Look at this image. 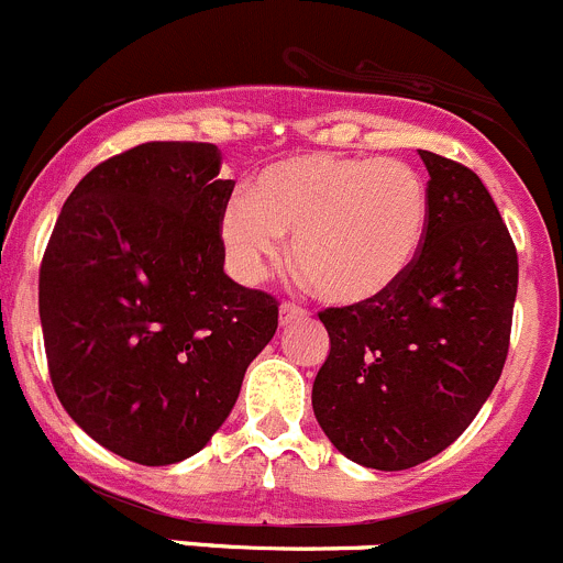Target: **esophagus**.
I'll return each instance as SVG.
<instances>
[{
    "mask_svg": "<svg viewBox=\"0 0 563 563\" xmlns=\"http://www.w3.org/2000/svg\"><path fill=\"white\" fill-rule=\"evenodd\" d=\"M301 318H307V309L296 307V303H282V307H278V323L282 325L292 323V320H301Z\"/></svg>",
    "mask_w": 563,
    "mask_h": 563,
    "instance_id": "1",
    "label": "esophagus"
}]
</instances>
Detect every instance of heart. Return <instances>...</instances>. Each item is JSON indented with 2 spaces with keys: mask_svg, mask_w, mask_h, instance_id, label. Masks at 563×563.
<instances>
[{
  "mask_svg": "<svg viewBox=\"0 0 563 563\" xmlns=\"http://www.w3.org/2000/svg\"><path fill=\"white\" fill-rule=\"evenodd\" d=\"M428 227L420 170L393 157L312 152L265 165L223 207L221 245L229 267L256 285L285 254L318 296L353 307L382 298L409 273Z\"/></svg>",
  "mask_w": 563,
  "mask_h": 563,
  "instance_id": "obj_1",
  "label": "heart"
}]
</instances>
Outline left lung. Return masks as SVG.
Returning a JSON list of instances; mask_svg holds the SVG:
<instances>
[{
  "label": "left lung",
  "instance_id": "left-lung-1",
  "mask_svg": "<svg viewBox=\"0 0 563 563\" xmlns=\"http://www.w3.org/2000/svg\"><path fill=\"white\" fill-rule=\"evenodd\" d=\"M428 227L415 265L382 298L320 312L329 356L312 409L362 467L409 470L475 420L506 365L517 251L484 181L422 152Z\"/></svg>",
  "mask_w": 563,
  "mask_h": 563
}]
</instances>
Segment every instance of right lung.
Instances as JSON below:
<instances>
[{
	"mask_svg": "<svg viewBox=\"0 0 563 563\" xmlns=\"http://www.w3.org/2000/svg\"><path fill=\"white\" fill-rule=\"evenodd\" d=\"M212 143H143L96 165L46 245L37 309L63 409L146 467L190 459L223 426L276 298L223 273L232 196Z\"/></svg>",
	"mask_w": 563,
	"mask_h": 563,
	"instance_id": "add662e5",
	"label": "right lung"
}]
</instances>
